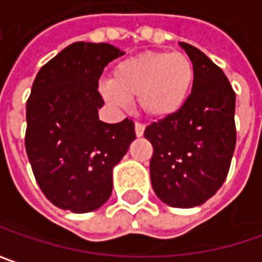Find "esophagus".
<instances>
[{
    "mask_svg": "<svg viewBox=\"0 0 262 262\" xmlns=\"http://www.w3.org/2000/svg\"><path fill=\"white\" fill-rule=\"evenodd\" d=\"M143 130H145V126H143V124H141V123H135V133H136L138 138L142 136Z\"/></svg>",
    "mask_w": 262,
    "mask_h": 262,
    "instance_id": "34e87169",
    "label": "esophagus"
}]
</instances>
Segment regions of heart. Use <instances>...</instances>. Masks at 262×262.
I'll list each match as a JSON object with an SVG mask.
<instances>
[{
    "label": "heart",
    "mask_w": 262,
    "mask_h": 262,
    "mask_svg": "<svg viewBox=\"0 0 262 262\" xmlns=\"http://www.w3.org/2000/svg\"><path fill=\"white\" fill-rule=\"evenodd\" d=\"M195 85V64L185 52L148 51L120 61L102 86L104 99L117 107L136 99L154 120L168 119L186 105Z\"/></svg>",
    "instance_id": "b5f03b06"
}]
</instances>
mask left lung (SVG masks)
I'll use <instances>...</instances> for the list:
<instances>
[{
	"label": "left lung",
	"instance_id": "8db88e82",
	"mask_svg": "<svg viewBox=\"0 0 262 262\" xmlns=\"http://www.w3.org/2000/svg\"><path fill=\"white\" fill-rule=\"evenodd\" d=\"M195 64V85L177 114L145 129L154 154L149 173L154 192L174 208H192L210 199L224 183L236 146V94L223 70L180 42Z\"/></svg>",
	"mask_w": 262,
	"mask_h": 262
}]
</instances>
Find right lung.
Returning a JSON list of instances; mask_svg holds the SVG:
<instances>
[{
  "instance_id": "1",
  "label": "right lung",
  "mask_w": 262,
  "mask_h": 262,
  "mask_svg": "<svg viewBox=\"0 0 262 262\" xmlns=\"http://www.w3.org/2000/svg\"><path fill=\"white\" fill-rule=\"evenodd\" d=\"M124 52L110 43L74 42L40 69L26 102L25 146L43 195L61 210L89 212L108 201L113 168L135 141L129 119L110 124L98 80Z\"/></svg>"
}]
</instances>
